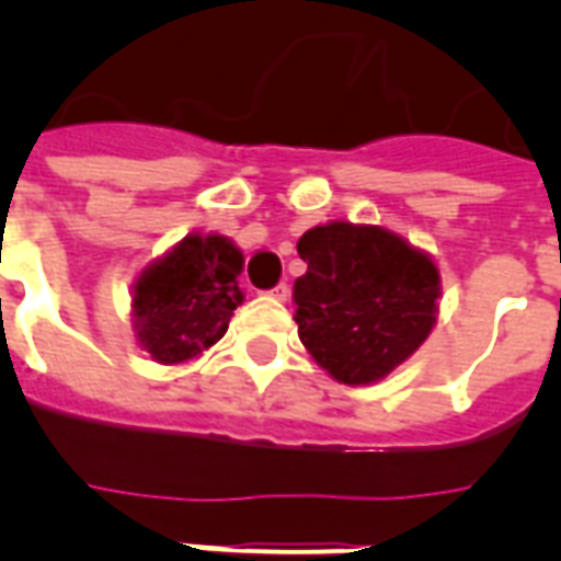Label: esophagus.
<instances>
[{
    "instance_id": "1",
    "label": "esophagus",
    "mask_w": 561,
    "mask_h": 561,
    "mask_svg": "<svg viewBox=\"0 0 561 561\" xmlns=\"http://www.w3.org/2000/svg\"><path fill=\"white\" fill-rule=\"evenodd\" d=\"M271 297L273 299H288V285H285V282H279L276 288H271Z\"/></svg>"
}]
</instances>
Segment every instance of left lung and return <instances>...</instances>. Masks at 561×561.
Instances as JSON below:
<instances>
[{"label":"left lung","mask_w":561,"mask_h":561,"mask_svg":"<svg viewBox=\"0 0 561 561\" xmlns=\"http://www.w3.org/2000/svg\"><path fill=\"white\" fill-rule=\"evenodd\" d=\"M297 253L299 341L337 381H378L434 329L439 271L404 238L334 220L308 229Z\"/></svg>","instance_id":"1"}]
</instances>
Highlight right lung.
Here are the masks:
<instances>
[{"instance_id":"right-lung-1","label":"right lung","mask_w":561,"mask_h":561,"mask_svg":"<svg viewBox=\"0 0 561 561\" xmlns=\"http://www.w3.org/2000/svg\"><path fill=\"white\" fill-rule=\"evenodd\" d=\"M244 255L224 236H188L136 279V337L160 364H180L227 334L244 290Z\"/></svg>"}]
</instances>
